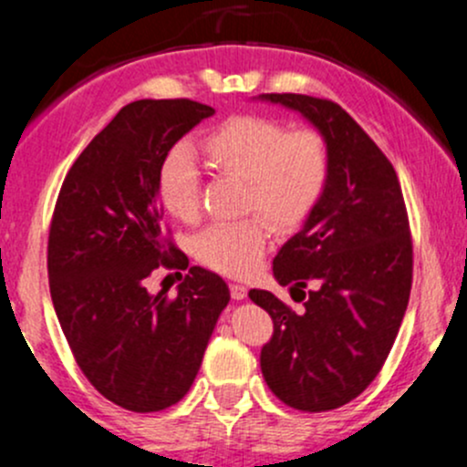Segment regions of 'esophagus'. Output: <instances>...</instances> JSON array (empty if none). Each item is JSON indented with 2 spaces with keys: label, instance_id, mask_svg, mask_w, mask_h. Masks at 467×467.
<instances>
[{
  "label": "esophagus",
  "instance_id": "1",
  "mask_svg": "<svg viewBox=\"0 0 467 467\" xmlns=\"http://www.w3.org/2000/svg\"><path fill=\"white\" fill-rule=\"evenodd\" d=\"M230 296H233L234 300H244L248 296V286L239 285V282H233V285H230Z\"/></svg>",
  "mask_w": 467,
  "mask_h": 467
}]
</instances>
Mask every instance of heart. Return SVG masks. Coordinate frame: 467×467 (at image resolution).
Masks as SVG:
<instances>
[{
    "label": "heart",
    "instance_id": "heart-1",
    "mask_svg": "<svg viewBox=\"0 0 467 467\" xmlns=\"http://www.w3.org/2000/svg\"><path fill=\"white\" fill-rule=\"evenodd\" d=\"M201 150L216 173L242 178L239 207L257 214L205 228L194 253L212 271L244 277L260 266L271 246L269 220L277 230H294L318 205L332 167L329 144L314 129L289 130L271 117L237 115L210 130ZM158 196L178 221L192 223L201 216L199 169L185 149L164 155Z\"/></svg>",
    "mask_w": 467,
    "mask_h": 467
}]
</instances>
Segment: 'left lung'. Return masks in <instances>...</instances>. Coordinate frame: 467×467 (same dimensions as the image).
<instances>
[{"label":"left lung","instance_id":"left-lung-1","mask_svg":"<svg viewBox=\"0 0 467 467\" xmlns=\"http://www.w3.org/2000/svg\"><path fill=\"white\" fill-rule=\"evenodd\" d=\"M312 121L327 140L321 201L273 260L300 312L248 296L273 318L260 366L268 389L298 411H329L364 393L393 348L409 305L413 244L398 173L366 130L329 99L262 94Z\"/></svg>","mask_w":467,"mask_h":467}]
</instances>
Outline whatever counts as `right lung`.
Instances as JSON below:
<instances>
[{
    "instance_id": "obj_1",
    "label": "right lung",
    "mask_w": 467,
    "mask_h": 467,
    "mask_svg": "<svg viewBox=\"0 0 467 467\" xmlns=\"http://www.w3.org/2000/svg\"><path fill=\"white\" fill-rule=\"evenodd\" d=\"M212 115L192 99L124 106L72 164L51 216L47 271L65 338L89 384L135 413L185 398L230 300L228 285L201 266L173 298L144 286L158 266H190L164 237L158 171L171 146Z\"/></svg>"
}]
</instances>
